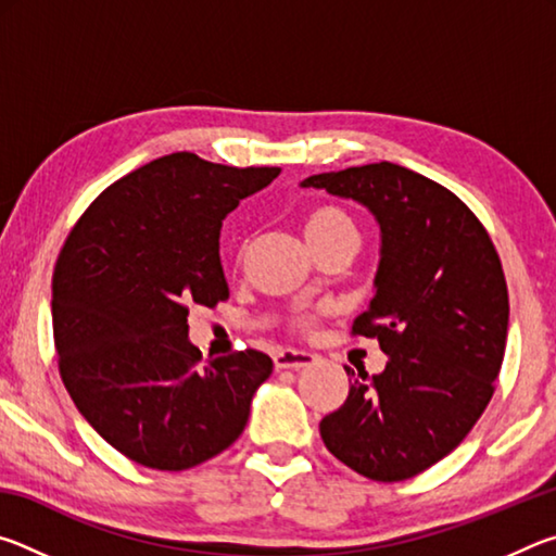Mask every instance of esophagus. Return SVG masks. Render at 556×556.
Wrapping results in <instances>:
<instances>
[{"instance_id": "obj_1", "label": "esophagus", "mask_w": 556, "mask_h": 556, "mask_svg": "<svg viewBox=\"0 0 556 556\" xmlns=\"http://www.w3.org/2000/svg\"><path fill=\"white\" fill-rule=\"evenodd\" d=\"M314 361L316 357L312 353L287 348V351H279L275 355V368L277 370H306V368H312Z\"/></svg>"}]
</instances>
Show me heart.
Masks as SVG:
<instances>
[{
    "mask_svg": "<svg viewBox=\"0 0 556 556\" xmlns=\"http://www.w3.org/2000/svg\"><path fill=\"white\" fill-rule=\"evenodd\" d=\"M304 235L318 255V252L333 248V244L355 242V223L351 220V215L343 208H338V205H314V208L304 215ZM314 326L316 316L312 314H299L294 318V328L304 333L314 331Z\"/></svg>",
    "mask_w": 556,
    "mask_h": 556,
    "instance_id": "1",
    "label": "heart"
}]
</instances>
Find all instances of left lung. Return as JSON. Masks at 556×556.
<instances>
[{
  "label": "left lung",
  "mask_w": 556,
  "mask_h": 556,
  "mask_svg": "<svg viewBox=\"0 0 556 556\" xmlns=\"http://www.w3.org/2000/svg\"><path fill=\"white\" fill-rule=\"evenodd\" d=\"M301 186L363 203L382 235L378 291L353 336L378 338L388 365L372 378L357 372L348 400L318 425L321 439L370 481H407L451 454L493 397L510 316L501 257L456 193L400 164Z\"/></svg>",
  "instance_id": "obj_1"
}]
</instances>
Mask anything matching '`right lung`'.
I'll list each match as a JSON object with an SVG mask.
<instances>
[{
  "mask_svg": "<svg viewBox=\"0 0 556 556\" xmlns=\"http://www.w3.org/2000/svg\"><path fill=\"white\" fill-rule=\"evenodd\" d=\"M277 166H223L191 152L108 186L65 238L53 269L61 380L98 434L135 464L186 470L242 434L271 357L201 361L188 308L228 299L225 215L275 181Z\"/></svg>",
  "mask_w": 556,
  "mask_h": 556,
  "instance_id": "add662e5",
  "label": "right lung"
}]
</instances>
